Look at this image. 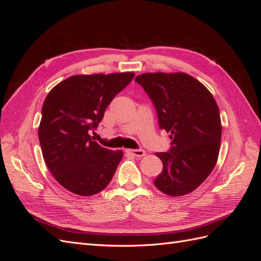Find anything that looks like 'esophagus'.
Masks as SVG:
<instances>
[{"mask_svg": "<svg viewBox=\"0 0 261 261\" xmlns=\"http://www.w3.org/2000/svg\"><path fill=\"white\" fill-rule=\"evenodd\" d=\"M126 153L132 154V155H135V156H144L146 154V151L143 149H126L125 150Z\"/></svg>", "mask_w": 261, "mask_h": 261, "instance_id": "obj_1", "label": "esophagus"}]
</instances>
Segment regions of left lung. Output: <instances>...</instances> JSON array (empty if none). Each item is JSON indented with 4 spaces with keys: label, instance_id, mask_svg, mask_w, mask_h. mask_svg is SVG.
Wrapping results in <instances>:
<instances>
[{
    "label": "left lung",
    "instance_id": "8db88e82",
    "mask_svg": "<svg viewBox=\"0 0 261 261\" xmlns=\"http://www.w3.org/2000/svg\"><path fill=\"white\" fill-rule=\"evenodd\" d=\"M135 81L153 101L160 128L172 139L169 152L155 153L163 163L155 187L172 197L192 193L218 161L222 125L215 98L186 73H145Z\"/></svg>",
    "mask_w": 261,
    "mask_h": 261
}]
</instances>
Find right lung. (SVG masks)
<instances>
[{
    "label": "right lung",
    "instance_id": "add662e5",
    "mask_svg": "<svg viewBox=\"0 0 261 261\" xmlns=\"http://www.w3.org/2000/svg\"><path fill=\"white\" fill-rule=\"evenodd\" d=\"M134 76L133 72L74 75L53 87L46 96L39 141L51 174L70 193L96 195L111 181L123 151L101 147L92 140L90 132Z\"/></svg>",
    "mask_w": 261,
    "mask_h": 261
}]
</instances>
